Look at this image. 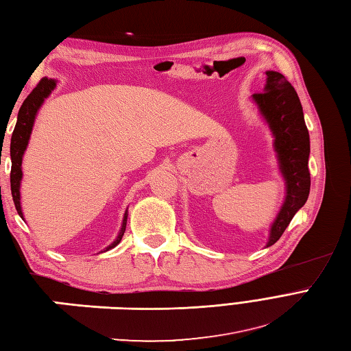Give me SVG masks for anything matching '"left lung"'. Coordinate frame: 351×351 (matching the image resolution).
Wrapping results in <instances>:
<instances>
[{
    "instance_id": "left-lung-1",
    "label": "left lung",
    "mask_w": 351,
    "mask_h": 351,
    "mask_svg": "<svg viewBox=\"0 0 351 351\" xmlns=\"http://www.w3.org/2000/svg\"><path fill=\"white\" fill-rule=\"evenodd\" d=\"M263 93H255L252 100L267 121L275 138V152L281 174L285 180L287 195L275 222L271 223L267 247L282 236L299 208L305 206L311 188L309 134L303 119L302 104L293 85L285 76L267 70Z\"/></svg>"
}]
</instances>
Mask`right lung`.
I'll return each mask as SVG.
<instances>
[{
  "instance_id": "obj_1",
  "label": "right lung",
  "mask_w": 351,
  "mask_h": 351,
  "mask_svg": "<svg viewBox=\"0 0 351 351\" xmlns=\"http://www.w3.org/2000/svg\"><path fill=\"white\" fill-rule=\"evenodd\" d=\"M57 81L48 80V77H43V80L37 84V87L29 93L28 97L23 100V104L21 106V110L18 112V121L16 126H14V130L12 134V141H10V158H12V171H10V188H12V197L14 207H16L19 216L23 219L22 215V207H21V180H22V158L23 153L27 150V145L29 141V135L31 130H33L34 126V120L37 111L40 110V106L43 105L45 99L48 97L52 90L56 88ZM126 222H128V210L124 213L123 217V223H121V230L119 232V236L112 241L110 246H106L102 252L110 251V249L115 247L121 241V237L126 231Z\"/></svg>"
}]
</instances>
